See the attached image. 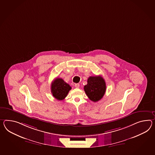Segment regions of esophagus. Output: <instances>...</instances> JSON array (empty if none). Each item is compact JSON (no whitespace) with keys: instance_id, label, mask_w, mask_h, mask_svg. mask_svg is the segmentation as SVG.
<instances>
[{"instance_id":"34e87169","label":"esophagus","mask_w":155,"mask_h":155,"mask_svg":"<svg viewBox=\"0 0 155 155\" xmlns=\"http://www.w3.org/2000/svg\"><path fill=\"white\" fill-rule=\"evenodd\" d=\"M74 86H75L76 88H79V84H78V83H75V84H74Z\"/></svg>"}]
</instances>
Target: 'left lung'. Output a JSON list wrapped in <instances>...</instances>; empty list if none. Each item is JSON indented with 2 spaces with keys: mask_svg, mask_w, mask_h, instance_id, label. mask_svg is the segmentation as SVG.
I'll return each instance as SVG.
<instances>
[{
  "mask_svg": "<svg viewBox=\"0 0 155 155\" xmlns=\"http://www.w3.org/2000/svg\"><path fill=\"white\" fill-rule=\"evenodd\" d=\"M105 81L101 76H91L87 79L84 90L88 97L94 102L100 100L105 93Z\"/></svg>",
  "mask_w": 155,
  "mask_h": 155,
  "instance_id": "8db88e82",
  "label": "left lung"
}]
</instances>
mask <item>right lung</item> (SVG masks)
<instances>
[{
    "label": "right lung",
    "mask_w": 155,
    "mask_h": 155,
    "mask_svg": "<svg viewBox=\"0 0 155 155\" xmlns=\"http://www.w3.org/2000/svg\"><path fill=\"white\" fill-rule=\"evenodd\" d=\"M71 88L69 84L59 78L54 79L51 84V91L53 96L58 100H64Z\"/></svg>",
    "instance_id": "add662e5"
}]
</instances>
